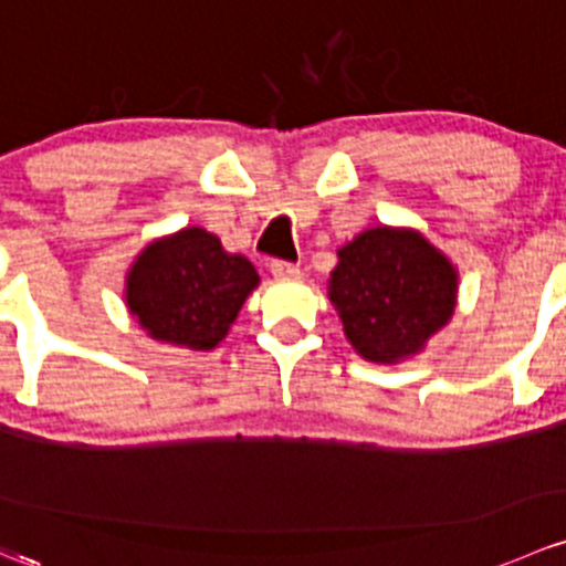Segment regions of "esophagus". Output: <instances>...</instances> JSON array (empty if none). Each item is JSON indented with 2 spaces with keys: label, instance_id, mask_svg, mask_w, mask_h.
Segmentation results:
<instances>
[{
  "label": "esophagus",
  "instance_id": "34e87169",
  "mask_svg": "<svg viewBox=\"0 0 566 566\" xmlns=\"http://www.w3.org/2000/svg\"><path fill=\"white\" fill-rule=\"evenodd\" d=\"M271 276L279 282H290V279H298V268L290 262H271Z\"/></svg>",
  "mask_w": 566,
  "mask_h": 566
}]
</instances>
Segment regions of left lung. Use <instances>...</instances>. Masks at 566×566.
Returning a JSON list of instances; mask_svg holds the SVG:
<instances>
[{
  "label": "left lung",
  "mask_w": 566,
  "mask_h": 566,
  "mask_svg": "<svg viewBox=\"0 0 566 566\" xmlns=\"http://www.w3.org/2000/svg\"><path fill=\"white\" fill-rule=\"evenodd\" d=\"M328 301L361 359L398 365L451 323L459 271L417 229L378 223L337 249Z\"/></svg>",
  "instance_id": "1"
}]
</instances>
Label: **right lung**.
I'll use <instances>...</instances> for the list:
<instances>
[{"label":"right lung","instance_id":"1","mask_svg":"<svg viewBox=\"0 0 566 566\" xmlns=\"http://www.w3.org/2000/svg\"><path fill=\"white\" fill-rule=\"evenodd\" d=\"M256 284L260 273L243 254H229L207 229L185 227L135 256L124 301L151 339L207 354L227 337Z\"/></svg>","mask_w":566,"mask_h":566}]
</instances>
